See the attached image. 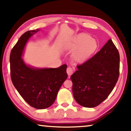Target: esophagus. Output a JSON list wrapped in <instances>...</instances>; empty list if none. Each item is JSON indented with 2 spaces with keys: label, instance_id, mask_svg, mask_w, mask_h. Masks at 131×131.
<instances>
[{
  "label": "esophagus",
  "instance_id": "1",
  "mask_svg": "<svg viewBox=\"0 0 131 131\" xmlns=\"http://www.w3.org/2000/svg\"><path fill=\"white\" fill-rule=\"evenodd\" d=\"M74 70H75L74 67H68L67 69V73L68 74V76L71 75L73 74Z\"/></svg>",
  "mask_w": 131,
  "mask_h": 131
}]
</instances>
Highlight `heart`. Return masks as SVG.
<instances>
[{
	"label": "heart",
	"mask_w": 131,
	"mask_h": 131,
	"mask_svg": "<svg viewBox=\"0 0 131 131\" xmlns=\"http://www.w3.org/2000/svg\"><path fill=\"white\" fill-rule=\"evenodd\" d=\"M97 48L98 43L96 40L83 33L75 35L65 46L67 50H73L71 58L77 63H82L88 60Z\"/></svg>",
	"instance_id": "1"
}]
</instances>
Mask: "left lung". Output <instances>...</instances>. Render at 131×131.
<instances>
[{
  "label": "left lung",
  "instance_id": "obj_1",
  "mask_svg": "<svg viewBox=\"0 0 131 131\" xmlns=\"http://www.w3.org/2000/svg\"><path fill=\"white\" fill-rule=\"evenodd\" d=\"M71 76L72 93L81 106L93 108L108 97L119 77V55L111 39Z\"/></svg>",
  "mask_w": 131,
  "mask_h": 131
}]
</instances>
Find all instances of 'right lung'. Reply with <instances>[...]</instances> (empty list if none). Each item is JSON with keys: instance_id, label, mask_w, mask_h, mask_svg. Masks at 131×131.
Wrapping results in <instances>:
<instances>
[{"instance_id": "add662e5", "label": "right lung", "mask_w": 131, "mask_h": 131, "mask_svg": "<svg viewBox=\"0 0 131 131\" xmlns=\"http://www.w3.org/2000/svg\"><path fill=\"white\" fill-rule=\"evenodd\" d=\"M31 30L21 35L10 56L12 82L25 102L36 109L51 106L58 92L67 78V65L58 68H38L27 64L23 56L29 38L39 31Z\"/></svg>"}]
</instances>
